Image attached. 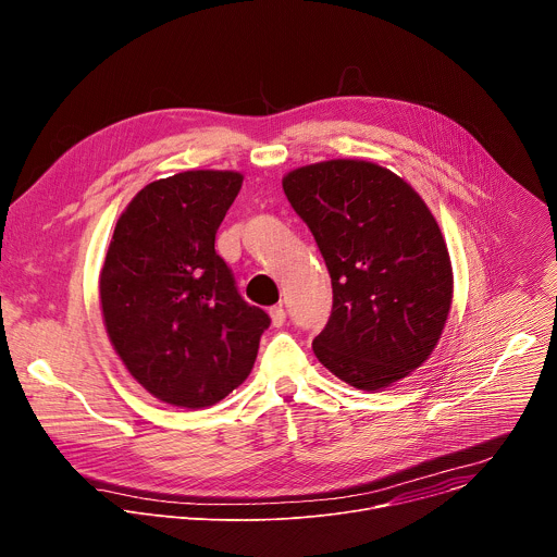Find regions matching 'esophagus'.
I'll use <instances>...</instances> for the list:
<instances>
[{"label": "esophagus", "mask_w": 557, "mask_h": 557, "mask_svg": "<svg viewBox=\"0 0 557 557\" xmlns=\"http://www.w3.org/2000/svg\"><path fill=\"white\" fill-rule=\"evenodd\" d=\"M269 314H271V324H273L275 329L284 326V322H286V310H284V306H282V304H277V306L269 308Z\"/></svg>", "instance_id": "esophagus-1"}]
</instances>
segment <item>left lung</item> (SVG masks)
I'll use <instances>...</instances> for the list:
<instances>
[{
    "mask_svg": "<svg viewBox=\"0 0 557 557\" xmlns=\"http://www.w3.org/2000/svg\"><path fill=\"white\" fill-rule=\"evenodd\" d=\"M282 187L333 282L314 357L368 392L406 379L436 348L451 306V262L436 218L401 176L359 158L297 168Z\"/></svg>",
    "mask_w": 557,
    "mask_h": 557,
    "instance_id": "obj_1",
    "label": "left lung"
}]
</instances>
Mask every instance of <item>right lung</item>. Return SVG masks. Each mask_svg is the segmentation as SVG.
<instances>
[{
	"instance_id": "1",
	"label": "right lung",
	"mask_w": 557,
	"mask_h": 557,
	"mask_svg": "<svg viewBox=\"0 0 557 557\" xmlns=\"http://www.w3.org/2000/svg\"><path fill=\"white\" fill-rule=\"evenodd\" d=\"M240 172L194 170L145 185L121 213L99 277L108 337L158 401L200 410L240 385L269 314L215 253Z\"/></svg>"
}]
</instances>
